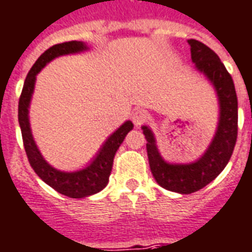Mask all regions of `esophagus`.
Wrapping results in <instances>:
<instances>
[{
	"instance_id": "34e87169",
	"label": "esophagus",
	"mask_w": 252,
	"mask_h": 252,
	"mask_svg": "<svg viewBox=\"0 0 252 252\" xmlns=\"http://www.w3.org/2000/svg\"><path fill=\"white\" fill-rule=\"evenodd\" d=\"M148 120H149V113L144 109H139L132 115V122L134 123V126H141Z\"/></svg>"
}]
</instances>
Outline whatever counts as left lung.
<instances>
[{
	"mask_svg": "<svg viewBox=\"0 0 252 252\" xmlns=\"http://www.w3.org/2000/svg\"><path fill=\"white\" fill-rule=\"evenodd\" d=\"M188 43L195 70L205 75L218 97L220 119L210 145L193 162H168L158 152L156 137L151 128L141 126L147 139L148 160L153 177L164 189L180 194L198 191L220 176L233 155L238 136V99L231 75L210 47L195 39H189Z\"/></svg>",
	"mask_w": 252,
	"mask_h": 252,
	"instance_id": "obj_1",
	"label": "left lung"
}]
</instances>
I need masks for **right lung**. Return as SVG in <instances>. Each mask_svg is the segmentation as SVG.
<instances>
[{"label": "right lung", "mask_w": 252, "mask_h": 252, "mask_svg": "<svg viewBox=\"0 0 252 252\" xmlns=\"http://www.w3.org/2000/svg\"><path fill=\"white\" fill-rule=\"evenodd\" d=\"M87 50V43L82 41L58 43V45L50 47L49 50H46L45 53L36 59L32 70L29 71L18 103V122L29 162L42 181L57 190L58 193L67 195L70 198H86V197L96 194L100 190L104 189L108 184L115 155L126 139L128 132L133 129L132 122L126 120L105 140L99 152L96 153V156L91 160V162L86 168L75 170V172L58 170L51 166L42 156V153L36 147L34 137H32L30 120H29V108H30L32 92L35 87L36 75L41 72L42 68L47 63L51 62L55 58L68 55V54L83 53Z\"/></svg>", "instance_id": "1"}]
</instances>
